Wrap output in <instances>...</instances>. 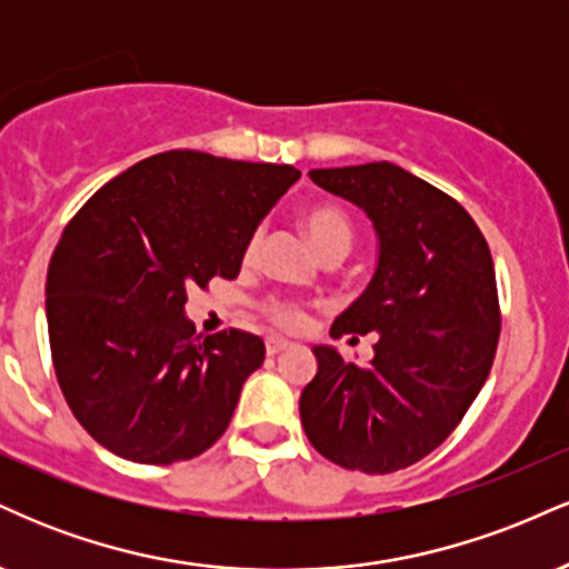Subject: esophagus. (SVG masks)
<instances>
[{"label": "esophagus", "instance_id": "esophagus-1", "mask_svg": "<svg viewBox=\"0 0 569 569\" xmlns=\"http://www.w3.org/2000/svg\"><path fill=\"white\" fill-rule=\"evenodd\" d=\"M264 345H267V356H278V352H283L291 342L283 337H267Z\"/></svg>", "mask_w": 569, "mask_h": 569}]
</instances>
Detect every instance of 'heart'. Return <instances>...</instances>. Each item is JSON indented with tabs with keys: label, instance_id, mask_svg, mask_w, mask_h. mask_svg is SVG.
<instances>
[{
	"label": "heart",
	"instance_id": "heart-1",
	"mask_svg": "<svg viewBox=\"0 0 569 569\" xmlns=\"http://www.w3.org/2000/svg\"><path fill=\"white\" fill-rule=\"evenodd\" d=\"M305 232L310 238V243L316 246V251L321 257H342L352 246V221L345 208L335 206V202H321V206L307 208L302 217ZM259 243H262V230H257L248 238L246 243V262H251L257 257ZM264 316L280 329H299L305 323V310L302 305L293 302V299L272 297L264 302Z\"/></svg>",
	"mask_w": 569,
	"mask_h": 569
}]
</instances>
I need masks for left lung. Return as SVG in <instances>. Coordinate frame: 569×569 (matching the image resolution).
<instances>
[{
    "mask_svg": "<svg viewBox=\"0 0 569 569\" xmlns=\"http://www.w3.org/2000/svg\"><path fill=\"white\" fill-rule=\"evenodd\" d=\"M310 179L369 213L380 262L331 326V337L377 331L375 358L356 367L316 348L318 375L299 398L302 428L348 471H401L447 441L492 369V253L460 202L393 162L318 168Z\"/></svg>",
    "mask_w": 569,
    "mask_h": 569,
    "instance_id": "obj_1",
    "label": "left lung"
}]
</instances>
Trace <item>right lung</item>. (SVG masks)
<instances>
[{
    "mask_svg": "<svg viewBox=\"0 0 569 569\" xmlns=\"http://www.w3.org/2000/svg\"><path fill=\"white\" fill-rule=\"evenodd\" d=\"M297 168L173 149L90 198L48 267V335L71 415L109 452L143 466L219 441L262 337L194 335L187 289L238 278L246 243Z\"/></svg>",
    "mask_w": 569,
    "mask_h": 569,
    "instance_id": "1",
    "label": "right lung"
}]
</instances>
